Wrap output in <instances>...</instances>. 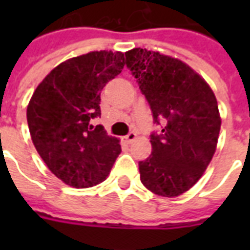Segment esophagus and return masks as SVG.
Returning <instances> with one entry per match:
<instances>
[{
    "label": "esophagus",
    "instance_id": "34e87169",
    "mask_svg": "<svg viewBox=\"0 0 250 250\" xmlns=\"http://www.w3.org/2000/svg\"><path fill=\"white\" fill-rule=\"evenodd\" d=\"M136 137H137L136 132H129L128 135H125V141H127V143H131V141L135 140V139H136Z\"/></svg>",
    "mask_w": 250,
    "mask_h": 250
}]
</instances>
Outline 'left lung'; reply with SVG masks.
<instances>
[{
    "mask_svg": "<svg viewBox=\"0 0 250 250\" xmlns=\"http://www.w3.org/2000/svg\"><path fill=\"white\" fill-rule=\"evenodd\" d=\"M125 64L137 79L161 133L150 135L152 154L139 162L140 180L153 193L176 197L198 182L217 148L221 117L213 90L187 63L135 48Z\"/></svg>",
    "mask_w": 250,
    "mask_h": 250,
    "instance_id": "obj_1",
    "label": "left lung"
}]
</instances>
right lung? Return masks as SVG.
<instances>
[{
  "instance_id": "add662e5",
  "label": "right lung",
  "mask_w": 250,
  "mask_h": 250,
  "mask_svg": "<svg viewBox=\"0 0 250 250\" xmlns=\"http://www.w3.org/2000/svg\"><path fill=\"white\" fill-rule=\"evenodd\" d=\"M123 67V53L90 52L58 64L33 92L27 107L33 145L67 186L100 184L121 154L117 137L90 119L101 117V90Z\"/></svg>"
}]
</instances>
